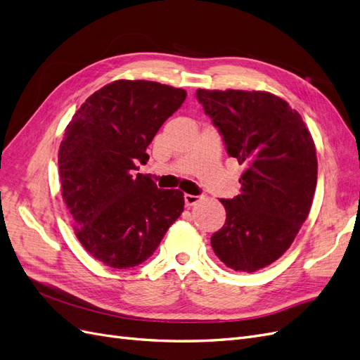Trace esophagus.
<instances>
[{
  "label": "esophagus",
  "mask_w": 360,
  "mask_h": 360,
  "mask_svg": "<svg viewBox=\"0 0 360 360\" xmlns=\"http://www.w3.org/2000/svg\"><path fill=\"white\" fill-rule=\"evenodd\" d=\"M200 201V197H197V195H191V193H184V204H186V207H191V205H195Z\"/></svg>",
  "instance_id": "1"
}]
</instances>
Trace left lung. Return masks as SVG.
Instances as JSON below:
<instances>
[{
	"label": "left lung",
	"instance_id": "obj_1",
	"mask_svg": "<svg viewBox=\"0 0 360 360\" xmlns=\"http://www.w3.org/2000/svg\"><path fill=\"white\" fill-rule=\"evenodd\" d=\"M228 155L245 167L240 195L221 200L226 219L212 236L222 263L252 274L284 255L311 210L317 153L300 114L269 91L197 90Z\"/></svg>",
	"mask_w": 360,
	"mask_h": 360
}]
</instances>
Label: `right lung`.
Here are the masks:
<instances>
[{
    "label": "right lung",
    "instance_id": "right-lung-1",
    "mask_svg": "<svg viewBox=\"0 0 360 360\" xmlns=\"http://www.w3.org/2000/svg\"><path fill=\"white\" fill-rule=\"evenodd\" d=\"M186 91L153 81L118 79L93 93L64 130L61 195L81 245L114 269L153 255L184 209L183 192L159 189L144 174L147 147Z\"/></svg>",
    "mask_w": 360,
    "mask_h": 360
}]
</instances>
